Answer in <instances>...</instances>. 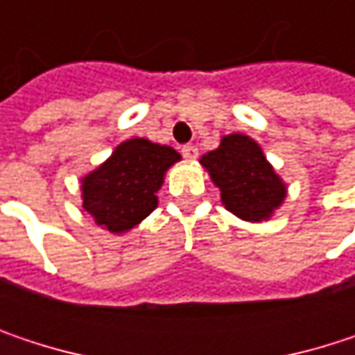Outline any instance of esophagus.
Returning <instances> with one entry per match:
<instances>
[{"mask_svg":"<svg viewBox=\"0 0 355 355\" xmlns=\"http://www.w3.org/2000/svg\"><path fill=\"white\" fill-rule=\"evenodd\" d=\"M197 154H199V150H197L195 146H191V144L182 146V156H184L187 160H195V158H197Z\"/></svg>","mask_w":355,"mask_h":355,"instance_id":"34e87169","label":"esophagus"}]
</instances>
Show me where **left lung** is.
<instances>
[{"label":"left lung","mask_w":355,"mask_h":355,"mask_svg":"<svg viewBox=\"0 0 355 355\" xmlns=\"http://www.w3.org/2000/svg\"><path fill=\"white\" fill-rule=\"evenodd\" d=\"M199 162L220 189L224 207L245 222H267L288 195L286 182L261 146L243 133L224 135L220 146L203 154Z\"/></svg>","instance_id":"obj_1"}]
</instances>
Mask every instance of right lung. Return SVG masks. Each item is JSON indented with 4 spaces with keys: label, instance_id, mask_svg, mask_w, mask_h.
Masks as SVG:
<instances>
[{
    "label": "right lung",
    "instance_id": "1",
    "mask_svg": "<svg viewBox=\"0 0 355 355\" xmlns=\"http://www.w3.org/2000/svg\"><path fill=\"white\" fill-rule=\"evenodd\" d=\"M178 160L180 154L171 146L144 137L127 139L82 178V207L108 232H129L156 209V193Z\"/></svg>",
    "mask_w": 355,
    "mask_h": 355
}]
</instances>
